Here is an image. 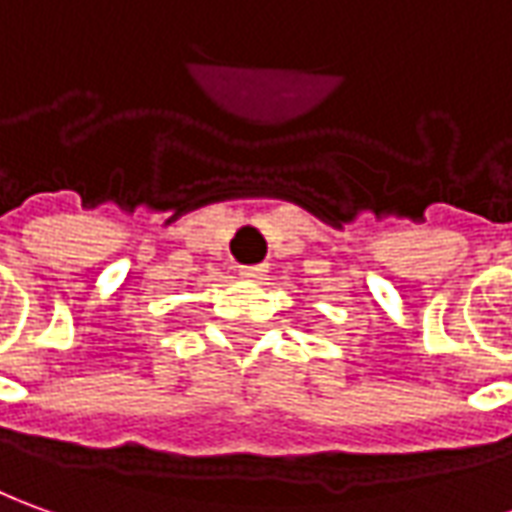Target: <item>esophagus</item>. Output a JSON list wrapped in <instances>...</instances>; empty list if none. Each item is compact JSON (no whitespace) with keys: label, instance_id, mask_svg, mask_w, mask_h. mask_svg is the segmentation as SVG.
Wrapping results in <instances>:
<instances>
[{"label":"esophagus","instance_id":"esophagus-1","mask_svg":"<svg viewBox=\"0 0 512 512\" xmlns=\"http://www.w3.org/2000/svg\"><path fill=\"white\" fill-rule=\"evenodd\" d=\"M267 273V264H245V267H239V276L248 278V281H259Z\"/></svg>","mask_w":512,"mask_h":512}]
</instances>
